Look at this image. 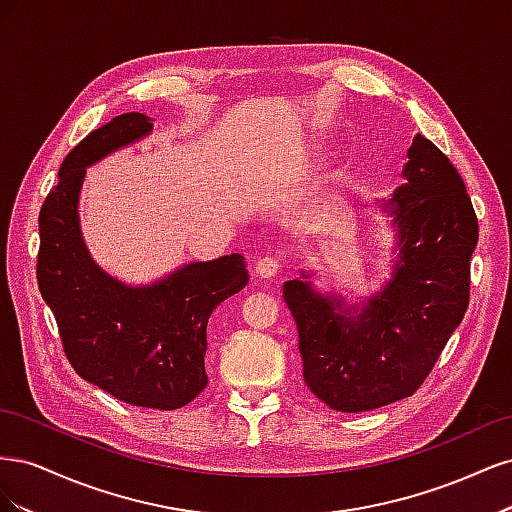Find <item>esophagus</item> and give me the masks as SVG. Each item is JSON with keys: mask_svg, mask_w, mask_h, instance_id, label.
<instances>
[{"mask_svg": "<svg viewBox=\"0 0 512 512\" xmlns=\"http://www.w3.org/2000/svg\"><path fill=\"white\" fill-rule=\"evenodd\" d=\"M254 271H256L258 277H262V280H271V277H275L277 273L282 271V262L277 260V258H273V256H262L256 262Z\"/></svg>", "mask_w": 512, "mask_h": 512, "instance_id": "34e87169", "label": "esophagus"}]
</instances>
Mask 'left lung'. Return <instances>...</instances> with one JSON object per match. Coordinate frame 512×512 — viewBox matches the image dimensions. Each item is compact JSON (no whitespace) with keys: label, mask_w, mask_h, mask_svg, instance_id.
I'll return each mask as SVG.
<instances>
[{"label":"left lung","mask_w":512,"mask_h":512,"mask_svg":"<svg viewBox=\"0 0 512 512\" xmlns=\"http://www.w3.org/2000/svg\"><path fill=\"white\" fill-rule=\"evenodd\" d=\"M404 177L406 185L391 200L399 265L361 316L339 314V303L307 282L284 284L299 331L303 380L339 412L382 408L421 389L470 303L478 218L466 183L421 134L408 149Z\"/></svg>","instance_id":"obj_1"}]
</instances>
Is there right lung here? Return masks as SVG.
<instances>
[{
	"mask_svg": "<svg viewBox=\"0 0 512 512\" xmlns=\"http://www.w3.org/2000/svg\"><path fill=\"white\" fill-rule=\"evenodd\" d=\"M151 121L145 113L117 115L68 153L38 215L36 277L76 374L126 404L177 410L207 386V322L245 288V258L194 262L156 286L126 288L94 265L76 220L85 166L138 141Z\"/></svg>",
	"mask_w": 512,
	"mask_h": 512,
	"instance_id": "add662e5",
	"label": "right lung"
}]
</instances>
